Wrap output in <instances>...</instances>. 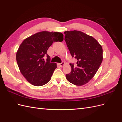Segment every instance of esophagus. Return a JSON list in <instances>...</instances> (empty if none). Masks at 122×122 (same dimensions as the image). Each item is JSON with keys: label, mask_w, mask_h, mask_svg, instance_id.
<instances>
[{"label": "esophagus", "mask_w": 122, "mask_h": 122, "mask_svg": "<svg viewBox=\"0 0 122 122\" xmlns=\"http://www.w3.org/2000/svg\"><path fill=\"white\" fill-rule=\"evenodd\" d=\"M58 65H60V67H62V66H63L65 65V62H61V63H60V64H58Z\"/></svg>", "instance_id": "1"}]
</instances>
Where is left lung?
<instances>
[{"mask_svg":"<svg viewBox=\"0 0 122 122\" xmlns=\"http://www.w3.org/2000/svg\"><path fill=\"white\" fill-rule=\"evenodd\" d=\"M65 40L77 67L70 64L71 72L66 74L69 82L81 86L87 83L97 72L103 60L101 45L92 36L77 30L66 31Z\"/></svg>","mask_w":122,"mask_h":122,"instance_id":"1","label":"left lung"}]
</instances>
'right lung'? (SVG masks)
<instances>
[{
    "mask_svg": "<svg viewBox=\"0 0 122 122\" xmlns=\"http://www.w3.org/2000/svg\"><path fill=\"white\" fill-rule=\"evenodd\" d=\"M64 35L59 32L41 31L25 39L16 53V60L22 74L28 81L40 86L48 82L56 63L50 62L47 50L54 42H62ZM46 55L47 59L43 58Z\"/></svg>",
    "mask_w": 122,
    "mask_h": 122,
    "instance_id": "right-lung-1",
    "label": "right lung"
}]
</instances>
